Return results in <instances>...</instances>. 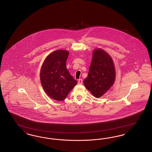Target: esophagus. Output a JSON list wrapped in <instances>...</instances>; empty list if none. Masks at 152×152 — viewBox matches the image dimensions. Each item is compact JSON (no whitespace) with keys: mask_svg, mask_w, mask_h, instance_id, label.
<instances>
[{"mask_svg":"<svg viewBox=\"0 0 152 152\" xmlns=\"http://www.w3.org/2000/svg\"><path fill=\"white\" fill-rule=\"evenodd\" d=\"M83 80L82 79H79L78 80V84H83Z\"/></svg>","mask_w":152,"mask_h":152,"instance_id":"obj_1","label":"esophagus"}]
</instances>
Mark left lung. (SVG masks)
Wrapping results in <instances>:
<instances>
[{
	"label": "left lung",
	"instance_id": "8db88e82",
	"mask_svg": "<svg viewBox=\"0 0 152 152\" xmlns=\"http://www.w3.org/2000/svg\"><path fill=\"white\" fill-rule=\"evenodd\" d=\"M115 66L110 55L101 49L93 52L88 75L84 86L96 97H100L113 86L115 80Z\"/></svg>",
	"mask_w": 152,
	"mask_h": 152
}]
</instances>
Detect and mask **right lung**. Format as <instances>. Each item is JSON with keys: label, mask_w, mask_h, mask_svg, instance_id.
Here are the masks:
<instances>
[{"label": "right lung", "mask_w": 152, "mask_h": 152, "mask_svg": "<svg viewBox=\"0 0 152 152\" xmlns=\"http://www.w3.org/2000/svg\"><path fill=\"white\" fill-rule=\"evenodd\" d=\"M68 55L65 50L52 52L45 59L40 69V82L44 91L57 101L64 100L77 83L66 67Z\"/></svg>", "instance_id": "1"}]
</instances>
